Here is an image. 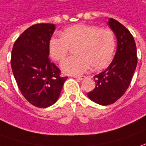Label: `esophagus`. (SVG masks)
I'll return each instance as SVG.
<instances>
[{
  "instance_id": "34e87169",
  "label": "esophagus",
  "mask_w": 146,
  "mask_h": 146,
  "mask_svg": "<svg viewBox=\"0 0 146 146\" xmlns=\"http://www.w3.org/2000/svg\"><path fill=\"white\" fill-rule=\"evenodd\" d=\"M73 77L81 81V80H84L86 78V76H73Z\"/></svg>"
}]
</instances>
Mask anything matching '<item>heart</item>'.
I'll return each instance as SVG.
<instances>
[{
  "label": "heart",
  "instance_id": "b5f03b06",
  "mask_svg": "<svg viewBox=\"0 0 146 146\" xmlns=\"http://www.w3.org/2000/svg\"><path fill=\"white\" fill-rule=\"evenodd\" d=\"M116 40L114 33L109 28L79 24L65 29L60 37L49 40L50 56L61 61L71 48H75L77 56L69 57L61 63V69L68 74H80L92 67L94 70L106 68L114 53Z\"/></svg>",
  "mask_w": 146,
  "mask_h": 146
}]
</instances>
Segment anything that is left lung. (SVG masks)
<instances>
[{
	"mask_svg": "<svg viewBox=\"0 0 146 146\" xmlns=\"http://www.w3.org/2000/svg\"><path fill=\"white\" fill-rule=\"evenodd\" d=\"M108 24L117 36V52L109 67L94 76L96 86L87 94L102 106L113 104L125 93L137 64L136 43L130 32L114 19H110Z\"/></svg>",
	"mask_w": 146,
	"mask_h": 146,
	"instance_id": "1",
	"label": "left lung"
}]
</instances>
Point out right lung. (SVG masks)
Returning <instances> with one entry per match:
<instances>
[{
  "label": "right lung",
  "instance_id": "right-lung-1",
  "mask_svg": "<svg viewBox=\"0 0 146 146\" xmlns=\"http://www.w3.org/2000/svg\"><path fill=\"white\" fill-rule=\"evenodd\" d=\"M55 25L36 24L16 40L11 66L19 90L33 106L46 108L57 101L64 82L60 70L48 57V44Z\"/></svg>",
  "mask_w": 146,
  "mask_h": 146
}]
</instances>
